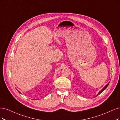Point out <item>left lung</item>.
<instances>
[{"instance_id":"1","label":"left lung","mask_w":120,"mask_h":120,"mask_svg":"<svg viewBox=\"0 0 120 120\" xmlns=\"http://www.w3.org/2000/svg\"><path fill=\"white\" fill-rule=\"evenodd\" d=\"M109 83H110V82H109ZM109 83H108V84H107L106 85V86H105V87H104V88H103V89H102V90H101V91H100L99 92V93L98 94L97 96H98V95H99V94H101V93H102V92H103V91H104V90H105L106 89V88H107V87L108 86V85H109Z\"/></svg>"}]
</instances>
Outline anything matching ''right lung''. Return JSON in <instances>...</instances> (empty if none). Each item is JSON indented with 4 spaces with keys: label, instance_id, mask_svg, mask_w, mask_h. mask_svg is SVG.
<instances>
[{
    "label": "right lung",
    "instance_id": "add662e5",
    "mask_svg": "<svg viewBox=\"0 0 120 120\" xmlns=\"http://www.w3.org/2000/svg\"><path fill=\"white\" fill-rule=\"evenodd\" d=\"M17 91H18V90H17ZM18 92H19V93H20V92H19V91H18Z\"/></svg>",
    "mask_w": 120,
    "mask_h": 120
}]
</instances>
